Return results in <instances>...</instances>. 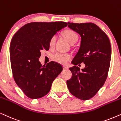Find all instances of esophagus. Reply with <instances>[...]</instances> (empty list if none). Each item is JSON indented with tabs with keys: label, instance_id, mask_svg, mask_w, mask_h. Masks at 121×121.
Returning a JSON list of instances; mask_svg holds the SVG:
<instances>
[{
	"label": "esophagus",
	"instance_id": "1",
	"mask_svg": "<svg viewBox=\"0 0 121 121\" xmlns=\"http://www.w3.org/2000/svg\"><path fill=\"white\" fill-rule=\"evenodd\" d=\"M69 69V67L67 66H63V69L64 70H67V69Z\"/></svg>",
	"mask_w": 121,
	"mask_h": 121
}]
</instances>
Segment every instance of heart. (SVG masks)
Returning <instances> with one entry per match:
<instances>
[{
  "label": "heart",
  "mask_w": 121,
  "mask_h": 121,
  "mask_svg": "<svg viewBox=\"0 0 121 121\" xmlns=\"http://www.w3.org/2000/svg\"><path fill=\"white\" fill-rule=\"evenodd\" d=\"M63 35L66 39L70 44L73 43V42H76L78 40V36H77V34L75 31H72V30H66L63 33ZM56 40V36L55 35H54V36L51 38L50 41V47H52L55 45ZM71 56L70 54L60 52L56 53L52 56V59L54 60V61L61 64H66L67 62L71 59Z\"/></svg>",
  "instance_id": "1"
}]
</instances>
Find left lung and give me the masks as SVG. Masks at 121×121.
<instances>
[{
    "mask_svg": "<svg viewBox=\"0 0 121 121\" xmlns=\"http://www.w3.org/2000/svg\"><path fill=\"white\" fill-rule=\"evenodd\" d=\"M68 27L81 36V44L72 61V77L67 81L69 91L76 97L88 100L103 86L107 78L111 58V46L107 35L96 24L67 22ZM83 62L84 69L76 66Z\"/></svg>",
    "mask_w": 121,
    "mask_h": 121,
    "instance_id": "1",
    "label": "left lung"
}]
</instances>
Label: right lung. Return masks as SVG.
<instances>
[{"label":"right lung","mask_w":121,"mask_h":121,"mask_svg":"<svg viewBox=\"0 0 121 121\" xmlns=\"http://www.w3.org/2000/svg\"><path fill=\"white\" fill-rule=\"evenodd\" d=\"M67 22H32L22 27L14 35L10 45L13 75L16 83L31 99L48 94L52 82L62 67L51 61L42 66L39 60L41 51L49 50L50 41Z\"/></svg>","instance_id":"1"}]
</instances>
